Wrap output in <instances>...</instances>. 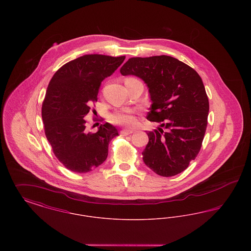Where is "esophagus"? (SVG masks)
Segmentation results:
<instances>
[{
	"label": "esophagus",
	"mask_w": 251,
	"mask_h": 251,
	"mask_svg": "<svg viewBox=\"0 0 251 251\" xmlns=\"http://www.w3.org/2000/svg\"><path fill=\"white\" fill-rule=\"evenodd\" d=\"M133 130H123V131H120V135L122 136H125V135H129L133 132Z\"/></svg>",
	"instance_id": "esophagus-1"
}]
</instances>
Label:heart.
Segmentation results:
<instances>
[{
    "label": "heart",
    "mask_w": 251,
    "mask_h": 251,
    "mask_svg": "<svg viewBox=\"0 0 251 251\" xmlns=\"http://www.w3.org/2000/svg\"><path fill=\"white\" fill-rule=\"evenodd\" d=\"M131 80H135V79L134 78H127L125 80V82L126 81H131ZM109 120L112 123L120 124V125H127V126L132 125L135 122L134 117L131 114L127 113V112H121V111L116 112L113 115H111Z\"/></svg>",
    "instance_id": "b5f03b06"
}]
</instances>
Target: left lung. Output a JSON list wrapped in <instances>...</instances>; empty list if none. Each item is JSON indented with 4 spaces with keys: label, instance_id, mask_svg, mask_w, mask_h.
Here are the masks:
<instances>
[{
    "label": "left lung",
    "instance_id": "obj_1",
    "mask_svg": "<svg viewBox=\"0 0 251 251\" xmlns=\"http://www.w3.org/2000/svg\"><path fill=\"white\" fill-rule=\"evenodd\" d=\"M120 73L143 80L152 102L147 120L160 123L147 132L145 165L163 177L182 172L199 154L207 128L209 100L201 76L167 55L132 57Z\"/></svg>",
    "mask_w": 251,
    "mask_h": 251
}]
</instances>
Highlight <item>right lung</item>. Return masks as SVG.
Instances as JSON below:
<instances>
[{
    "label": "right lung",
    "mask_w": 251,
    "mask_h": 251,
    "mask_svg": "<svg viewBox=\"0 0 251 251\" xmlns=\"http://www.w3.org/2000/svg\"><path fill=\"white\" fill-rule=\"evenodd\" d=\"M125 56L86 54L70 61L54 73L42 104L45 134L54 155L69 170L86 173L107 158L110 141L119 131L110 123L98 131H85L84 118L98 100L101 82Z\"/></svg>",
    "instance_id": "1"
}]
</instances>
